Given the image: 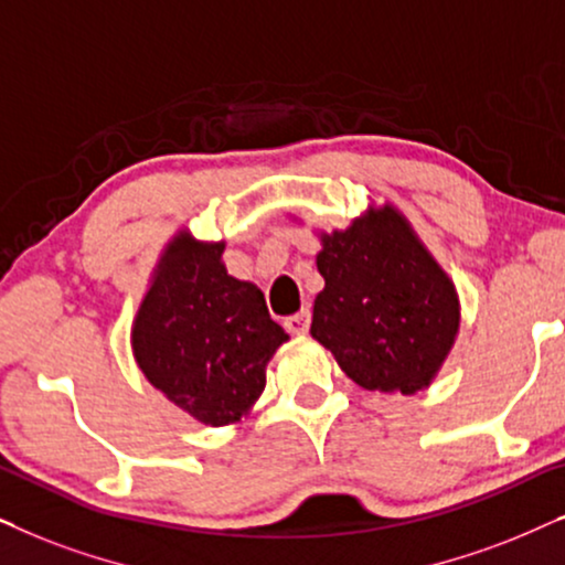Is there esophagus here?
<instances>
[{
	"label": "esophagus",
	"instance_id": "34e87169",
	"mask_svg": "<svg viewBox=\"0 0 565 565\" xmlns=\"http://www.w3.org/2000/svg\"><path fill=\"white\" fill-rule=\"evenodd\" d=\"M310 310H302V312H297V315H289L287 320H284V326H287V330L291 335H305L307 330H310Z\"/></svg>",
	"mask_w": 565,
	"mask_h": 565
}]
</instances>
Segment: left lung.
Masks as SVG:
<instances>
[{
  "instance_id": "left-lung-1",
  "label": "left lung",
  "mask_w": 565,
  "mask_h": 565,
  "mask_svg": "<svg viewBox=\"0 0 565 565\" xmlns=\"http://www.w3.org/2000/svg\"><path fill=\"white\" fill-rule=\"evenodd\" d=\"M310 333L359 387L416 395L431 385L460 330V299L411 222L385 204L320 232Z\"/></svg>"
}]
</instances>
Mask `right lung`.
Here are the masks:
<instances>
[{
  "instance_id": "obj_1",
  "label": "right lung",
  "mask_w": 565,
  "mask_h": 565,
  "mask_svg": "<svg viewBox=\"0 0 565 565\" xmlns=\"http://www.w3.org/2000/svg\"><path fill=\"white\" fill-rule=\"evenodd\" d=\"M224 243L180 230L164 245L131 328V349L149 385L206 426L247 416L266 390V366L284 328L263 291L230 276Z\"/></svg>"
}]
</instances>
